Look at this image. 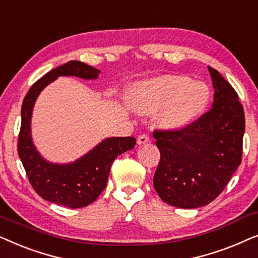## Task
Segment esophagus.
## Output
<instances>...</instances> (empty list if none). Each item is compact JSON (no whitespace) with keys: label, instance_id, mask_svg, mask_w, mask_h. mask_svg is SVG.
Returning <instances> with one entry per match:
<instances>
[{"label":"esophagus","instance_id":"obj_1","mask_svg":"<svg viewBox=\"0 0 258 258\" xmlns=\"http://www.w3.org/2000/svg\"><path fill=\"white\" fill-rule=\"evenodd\" d=\"M149 142H150V137L146 136V135L139 136L138 139H137V143H138V145H144V144H146Z\"/></svg>","mask_w":258,"mask_h":258}]
</instances>
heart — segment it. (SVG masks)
<instances>
[{
  "label": "heart",
  "instance_id": "heart-1",
  "mask_svg": "<svg viewBox=\"0 0 258 258\" xmlns=\"http://www.w3.org/2000/svg\"><path fill=\"white\" fill-rule=\"evenodd\" d=\"M209 101L210 89L204 82L170 74L139 82L130 98L133 111L143 115L158 113V123L170 130L183 128L196 121Z\"/></svg>",
  "mask_w": 258,
  "mask_h": 258
}]
</instances>
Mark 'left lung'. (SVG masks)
I'll return each mask as SVG.
<instances>
[{
    "mask_svg": "<svg viewBox=\"0 0 258 258\" xmlns=\"http://www.w3.org/2000/svg\"><path fill=\"white\" fill-rule=\"evenodd\" d=\"M209 68L212 108L179 131H156L160 161L153 185L161 201L181 209L204 207L217 198L242 161L244 111L221 73Z\"/></svg>",
    "mask_w": 258,
    "mask_h": 258,
    "instance_id": "left-lung-1",
    "label": "left lung"
}]
</instances>
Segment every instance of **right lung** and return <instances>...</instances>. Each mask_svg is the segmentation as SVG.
<instances>
[{"label": "right lung", "instance_id": "add662e5", "mask_svg": "<svg viewBox=\"0 0 258 258\" xmlns=\"http://www.w3.org/2000/svg\"><path fill=\"white\" fill-rule=\"evenodd\" d=\"M101 72L81 61H68L37 80L23 100L17 151L27 177L36 194L50 203L72 209L93 203L106 187L111 165L120 154L136 146L133 137L106 138L72 163H51L41 156L32 138V115L35 101L44 87L59 77L95 80Z\"/></svg>", "mask_w": 258, "mask_h": 258}]
</instances>
